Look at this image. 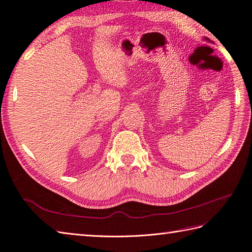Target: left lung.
<instances>
[{"instance_id":"8db88e82","label":"left lung","mask_w":252,"mask_h":252,"mask_svg":"<svg viewBox=\"0 0 252 252\" xmlns=\"http://www.w3.org/2000/svg\"><path fill=\"white\" fill-rule=\"evenodd\" d=\"M205 39H206V41H208L209 39H207V37H205Z\"/></svg>"}]
</instances>
